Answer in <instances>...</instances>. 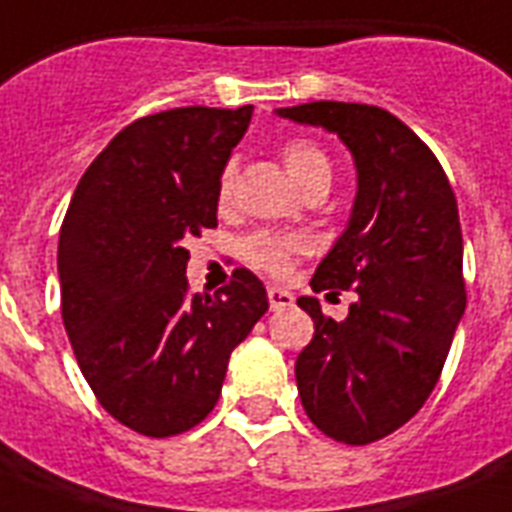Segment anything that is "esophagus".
<instances>
[{"label": "esophagus", "instance_id": "obj_1", "mask_svg": "<svg viewBox=\"0 0 512 512\" xmlns=\"http://www.w3.org/2000/svg\"><path fill=\"white\" fill-rule=\"evenodd\" d=\"M268 303H271V311H284V308H292L295 295H292L289 289L268 287Z\"/></svg>", "mask_w": 512, "mask_h": 512}]
</instances>
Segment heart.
I'll list each match as a JSON object with an SVG mask.
<instances>
[{
  "instance_id": "1",
  "label": "heart",
  "mask_w": 512,
  "mask_h": 512,
  "mask_svg": "<svg viewBox=\"0 0 512 512\" xmlns=\"http://www.w3.org/2000/svg\"><path fill=\"white\" fill-rule=\"evenodd\" d=\"M284 164H287V172L292 175L300 188H303L308 180L313 177H332V167H329V159L327 154L321 151L316 143L311 140H289L284 151ZM231 180H233V172L231 167L223 172L220 177V196H228L231 191ZM300 252V241L292 239V236H276V233H268V231H260V233H252L249 239H244L241 244V257L247 260L249 265H255L260 271H268V273H284L292 263V257Z\"/></svg>"
}]
</instances>
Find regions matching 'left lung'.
Instances as JSON below:
<instances>
[{
  "mask_svg": "<svg viewBox=\"0 0 512 512\" xmlns=\"http://www.w3.org/2000/svg\"><path fill=\"white\" fill-rule=\"evenodd\" d=\"M276 116L335 132L356 164L348 225L311 287L358 300L345 321L327 319L316 297L297 300L316 332L295 377L316 428L372 444L428 401L465 313L457 199L433 151L382 108L316 100Z\"/></svg>",
  "mask_w": 512,
  "mask_h": 512,
  "instance_id": "1",
  "label": "left lung"
}]
</instances>
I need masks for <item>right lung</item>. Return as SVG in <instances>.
I'll return each mask as SVG.
<instances>
[{
	"label": "right lung",
	"mask_w": 512,
	"mask_h": 512,
	"mask_svg": "<svg viewBox=\"0 0 512 512\" xmlns=\"http://www.w3.org/2000/svg\"><path fill=\"white\" fill-rule=\"evenodd\" d=\"M249 119L252 106L143 116L100 151L68 204L63 327L100 406L143 436L199 425L233 348L268 311L247 268L217 295H188L185 279V241L217 225L220 177Z\"/></svg>",
	"instance_id": "right-lung-1"
}]
</instances>
